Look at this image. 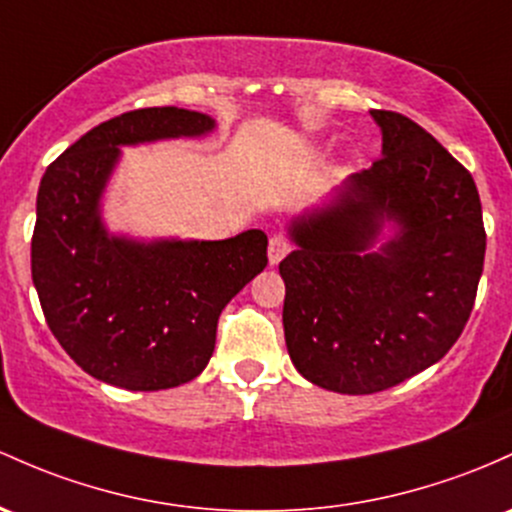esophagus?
<instances>
[{"instance_id": "esophagus-1", "label": "esophagus", "mask_w": 512, "mask_h": 512, "mask_svg": "<svg viewBox=\"0 0 512 512\" xmlns=\"http://www.w3.org/2000/svg\"><path fill=\"white\" fill-rule=\"evenodd\" d=\"M289 250V240H286L284 235H274V238L269 240V265H279V262L289 255Z\"/></svg>"}]
</instances>
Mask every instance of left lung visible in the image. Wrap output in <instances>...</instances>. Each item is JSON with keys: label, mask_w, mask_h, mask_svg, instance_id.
Wrapping results in <instances>:
<instances>
[{"label": "left lung", "mask_w": 512, "mask_h": 512, "mask_svg": "<svg viewBox=\"0 0 512 512\" xmlns=\"http://www.w3.org/2000/svg\"><path fill=\"white\" fill-rule=\"evenodd\" d=\"M369 114L381 157L291 218L296 250L279 262L291 362L350 396L391 389L447 355L486 255L474 177L415 121Z\"/></svg>", "instance_id": "obj_1"}]
</instances>
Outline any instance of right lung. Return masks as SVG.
<instances>
[{
    "label": "right lung",
    "mask_w": 512,
    "mask_h": 512,
    "mask_svg": "<svg viewBox=\"0 0 512 512\" xmlns=\"http://www.w3.org/2000/svg\"><path fill=\"white\" fill-rule=\"evenodd\" d=\"M209 114L153 106L99 123L48 167L31 240L50 333L94 379L128 391L187 384L209 364L218 316L267 267V235L226 240L116 235L101 216L126 145L209 136Z\"/></svg>",
    "instance_id": "1"
}]
</instances>
